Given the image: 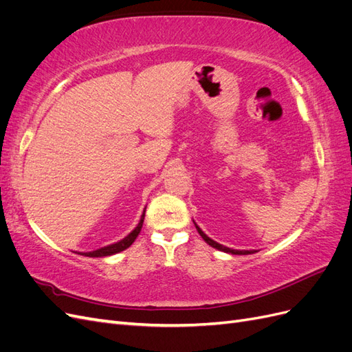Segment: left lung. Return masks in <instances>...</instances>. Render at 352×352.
I'll use <instances>...</instances> for the list:
<instances>
[{
  "mask_svg": "<svg viewBox=\"0 0 352 352\" xmlns=\"http://www.w3.org/2000/svg\"><path fill=\"white\" fill-rule=\"evenodd\" d=\"M195 228H197V230H198V233L201 235V238L204 239L208 245H211L212 248H216V250H219V251H223V252H229V254H233V255H247V254H254V252H257V251H239V250H232V248H228V247H225V245H220V243H217L216 241H212L211 238H208L204 232H202L199 228H198V225H195Z\"/></svg>",
  "mask_w": 352,
  "mask_h": 352,
  "instance_id": "1",
  "label": "left lung"
}]
</instances>
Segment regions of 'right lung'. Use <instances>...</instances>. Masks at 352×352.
I'll list each match as a JSON object with an SVG mask.
<instances>
[{"label":"right lung","mask_w":352,"mask_h":352,"mask_svg":"<svg viewBox=\"0 0 352 352\" xmlns=\"http://www.w3.org/2000/svg\"><path fill=\"white\" fill-rule=\"evenodd\" d=\"M144 217H145V211L142 212L141 220H140V223H138V226L129 233V235H127L126 238H123L122 241L116 242V243H111V245H109V247H102L100 250L91 251V252H82V255H85V257H107V255H113V254H117V252H120V251H124L126 248H129L131 245L135 242L136 236L140 235V232L142 229Z\"/></svg>","instance_id":"1"}]
</instances>
